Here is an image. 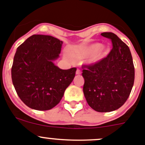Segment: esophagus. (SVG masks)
I'll list each match as a JSON object with an SVG mask.
<instances>
[{
  "label": "esophagus",
  "instance_id": "34e87169",
  "mask_svg": "<svg viewBox=\"0 0 145 145\" xmlns=\"http://www.w3.org/2000/svg\"><path fill=\"white\" fill-rule=\"evenodd\" d=\"M81 73H82V72H81V71L79 69H77V70H76V74H77V75H80Z\"/></svg>",
  "mask_w": 145,
  "mask_h": 145
}]
</instances>
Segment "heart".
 <instances>
[{"label":"heart","instance_id":"b5f03b06","mask_svg":"<svg viewBox=\"0 0 145 145\" xmlns=\"http://www.w3.org/2000/svg\"><path fill=\"white\" fill-rule=\"evenodd\" d=\"M110 49L106 45L99 43L85 44L76 46L71 50V56L76 58H84L89 57V62L97 63L108 56Z\"/></svg>","mask_w":145,"mask_h":145}]
</instances>
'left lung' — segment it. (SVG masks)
I'll use <instances>...</instances> for the list:
<instances>
[{
	"label": "left lung",
	"mask_w": 145,
	"mask_h": 145,
	"mask_svg": "<svg viewBox=\"0 0 145 145\" xmlns=\"http://www.w3.org/2000/svg\"><path fill=\"white\" fill-rule=\"evenodd\" d=\"M113 48L106 58L83 66V87L87 103L93 110L105 113L121 108L131 93L134 82V66L129 48L116 35L103 32Z\"/></svg>",
	"instance_id": "left-lung-1"
}]
</instances>
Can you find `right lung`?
<instances>
[{
    "label": "right lung",
    "mask_w": 145,
    "mask_h": 145,
    "mask_svg": "<svg viewBox=\"0 0 145 145\" xmlns=\"http://www.w3.org/2000/svg\"><path fill=\"white\" fill-rule=\"evenodd\" d=\"M62 44L50 35H34L18 47L11 78L16 92L29 108L50 110L72 82L76 69L63 70L53 63L59 58Z\"/></svg>",
    "instance_id": "add662e5"
}]
</instances>
